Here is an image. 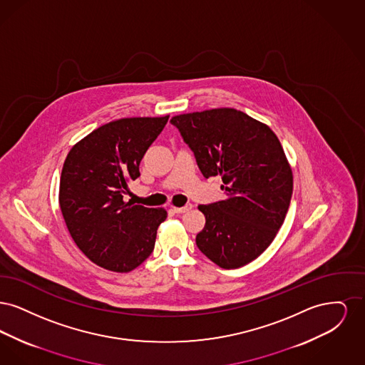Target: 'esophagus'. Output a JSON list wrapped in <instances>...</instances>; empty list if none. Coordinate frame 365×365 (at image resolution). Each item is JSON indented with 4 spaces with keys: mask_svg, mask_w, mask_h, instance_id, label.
<instances>
[{
    "mask_svg": "<svg viewBox=\"0 0 365 365\" xmlns=\"http://www.w3.org/2000/svg\"><path fill=\"white\" fill-rule=\"evenodd\" d=\"M191 208H192V205H191V204H187V205L182 207V208H176V207H173V210H174L175 213H185V212H189Z\"/></svg>",
    "mask_w": 365,
    "mask_h": 365,
    "instance_id": "obj_1",
    "label": "esophagus"
}]
</instances>
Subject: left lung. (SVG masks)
<instances>
[{"instance_id":"1","label":"left lung","mask_w":365,"mask_h":365,"mask_svg":"<svg viewBox=\"0 0 365 365\" xmlns=\"http://www.w3.org/2000/svg\"><path fill=\"white\" fill-rule=\"evenodd\" d=\"M171 123L205 178L222 176L226 200L198 209L205 227L198 249L225 269L257 259L283 225L293 173L275 133L234 108L178 115Z\"/></svg>"}]
</instances>
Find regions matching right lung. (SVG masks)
I'll use <instances>...</instances> for the list:
<instances>
[{"label":"right lung","instance_id":"add662e5","mask_svg":"<svg viewBox=\"0 0 365 365\" xmlns=\"http://www.w3.org/2000/svg\"><path fill=\"white\" fill-rule=\"evenodd\" d=\"M170 116L106 123L72 146L64 161L58 202L71 237L87 259L113 272L146 260L167 210L125 202L128 182Z\"/></svg>","mask_w":365,"mask_h":365}]
</instances>
